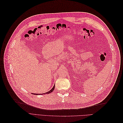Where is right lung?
I'll list each match as a JSON object with an SVG mask.
<instances>
[{
	"instance_id": "add662e5",
	"label": "right lung",
	"mask_w": 123,
	"mask_h": 123,
	"mask_svg": "<svg viewBox=\"0 0 123 123\" xmlns=\"http://www.w3.org/2000/svg\"><path fill=\"white\" fill-rule=\"evenodd\" d=\"M54 88H55V85L54 86H53V87L52 88L51 90L49 91H48V92H46V94H49V93H51V92H53V91L54 90ZM45 94V93H43V94ZM33 94H35V95H38V94H35V93H33Z\"/></svg>"
}]
</instances>
